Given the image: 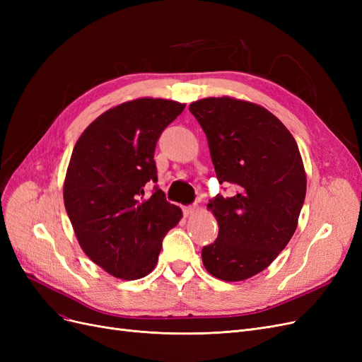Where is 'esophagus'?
Segmentation results:
<instances>
[{
  "mask_svg": "<svg viewBox=\"0 0 362 362\" xmlns=\"http://www.w3.org/2000/svg\"><path fill=\"white\" fill-rule=\"evenodd\" d=\"M196 211H198V206H196V205H189V206H184V214H185V217H189V216L194 214Z\"/></svg>",
  "mask_w": 362,
  "mask_h": 362,
  "instance_id": "1",
  "label": "esophagus"
}]
</instances>
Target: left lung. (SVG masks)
Wrapping results in <instances>:
<instances>
[{
    "label": "left lung",
    "instance_id": "left-lung-1",
    "mask_svg": "<svg viewBox=\"0 0 362 362\" xmlns=\"http://www.w3.org/2000/svg\"><path fill=\"white\" fill-rule=\"evenodd\" d=\"M208 139L218 182L237 187L206 204L218 225L216 242L202 249L206 272L228 282L267 269L298 228L306 173L298 144L267 108L231 96L190 104Z\"/></svg>",
    "mask_w": 362,
    "mask_h": 362
}]
</instances>
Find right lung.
<instances>
[{"mask_svg": "<svg viewBox=\"0 0 362 362\" xmlns=\"http://www.w3.org/2000/svg\"><path fill=\"white\" fill-rule=\"evenodd\" d=\"M185 104L137 98L108 108L76 140L63 182V201L76 240L112 276L134 281L156 269L161 240L182 217L156 189L154 151L163 129Z\"/></svg>", "mask_w": 362, "mask_h": 362, "instance_id": "right-lung-1", "label": "right lung"}]
</instances>
